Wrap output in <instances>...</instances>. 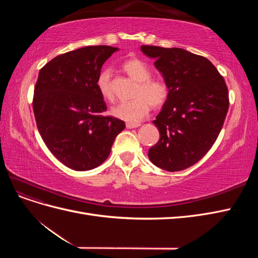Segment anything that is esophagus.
Masks as SVG:
<instances>
[{"label":"esophagus","mask_w":258,"mask_h":258,"mask_svg":"<svg viewBox=\"0 0 258 258\" xmlns=\"http://www.w3.org/2000/svg\"><path fill=\"white\" fill-rule=\"evenodd\" d=\"M140 126H141V124H140V123H132V122H127V123H126V127H127L128 129L138 128V127H140Z\"/></svg>","instance_id":"1"}]
</instances>
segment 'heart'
Masks as SVG:
<instances>
[{
    "label": "heart",
    "instance_id": "heart-1",
    "mask_svg": "<svg viewBox=\"0 0 258 258\" xmlns=\"http://www.w3.org/2000/svg\"><path fill=\"white\" fill-rule=\"evenodd\" d=\"M121 68L129 77L138 83L134 96L136 99L115 105L112 108V113L117 118L137 123L148 114L151 106L160 107L167 102L170 89L165 81L151 79V69L142 60L129 59L123 62ZM96 84L101 97L104 100L112 101L114 99L110 70H102L98 74Z\"/></svg>",
    "mask_w": 258,
    "mask_h": 258
}]
</instances>
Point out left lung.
<instances>
[{"label":"left lung","instance_id":"obj_1","mask_svg":"<svg viewBox=\"0 0 258 258\" xmlns=\"http://www.w3.org/2000/svg\"><path fill=\"white\" fill-rule=\"evenodd\" d=\"M141 50L156 60L170 89L153 121L160 138L148 158L171 172L187 169L204 157L220 135L229 107L228 88L212 62L199 54L147 45Z\"/></svg>","mask_w":258,"mask_h":258}]
</instances>
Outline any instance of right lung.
I'll return each mask as SVG.
<instances>
[{
  "instance_id": "right-lung-1",
  "label": "right lung",
  "mask_w": 258,
  "mask_h": 258,
  "mask_svg": "<svg viewBox=\"0 0 258 258\" xmlns=\"http://www.w3.org/2000/svg\"><path fill=\"white\" fill-rule=\"evenodd\" d=\"M117 50L87 46L59 54L38 73L33 96L36 126L51 154L70 169L99 167L124 129L122 120L103 115L107 106L96 84L103 63Z\"/></svg>"
}]
</instances>
